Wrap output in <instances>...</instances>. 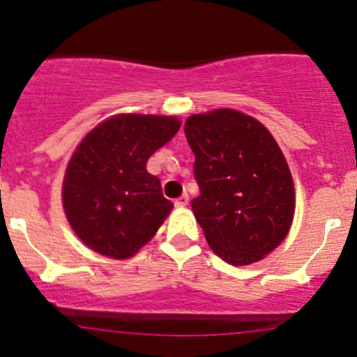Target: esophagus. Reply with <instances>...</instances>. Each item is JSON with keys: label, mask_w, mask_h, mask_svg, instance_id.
Segmentation results:
<instances>
[{"label": "esophagus", "mask_w": 357, "mask_h": 357, "mask_svg": "<svg viewBox=\"0 0 357 357\" xmlns=\"http://www.w3.org/2000/svg\"><path fill=\"white\" fill-rule=\"evenodd\" d=\"M188 202H190L188 195H181V197H179V199L174 200V205H176V207L183 208V207H186V205H188Z\"/></svg>", "instance_id": "34e87169"}]
</instances>
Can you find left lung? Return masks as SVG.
I'll use <instances>...</instances> for the list:
<instances>
[{
    "mask_svg": "<svg viewBox=\"0 0 357 357\" xmlns=\"http://www.w3.org/2000/svg\"><path fill=\"white\" fill-rule=\"evenodd\" d=\"M200 195L192 202L212 250L233 266L261 261L289 233L295 211L289 164L250 115L218 109L186 119Z\"/></svg>",
    "mask_w": 357,
    "mask_h": 357,
    "instance_id": "left-lung-1",
    "label": "left lung"
}]
</instances>
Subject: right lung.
<instances>
[{
	"instance_id": "obj_1",
	"label": "right lung",
	"mask_w": 357,
	"mask_h": 357,
	"mask_svg": "<svg viewBox=\"0 0 357 357\" xmlns=\"http://www.w3.org/2000/svg\"><path fill=\"white\" fill-rule=\"evenodd\" d=\"M179 121L122 114L96 126L67 165L63 208L89 248L114 259L135 255L172 211L146 160L171 142Z\"/></svg>"
}]
</instances>
